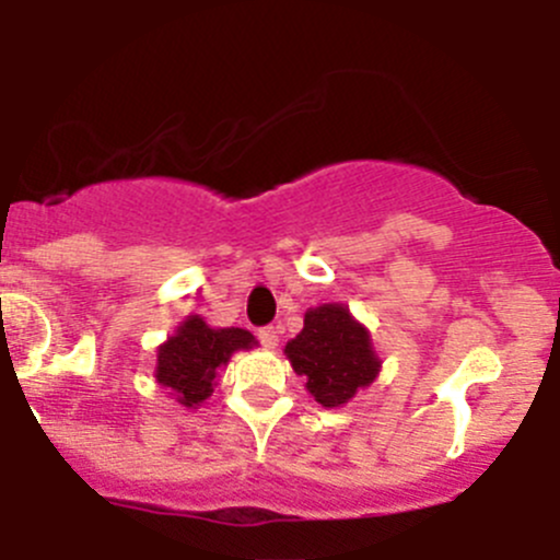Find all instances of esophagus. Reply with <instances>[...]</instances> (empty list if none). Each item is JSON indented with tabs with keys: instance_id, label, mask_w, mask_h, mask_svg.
<instances>
[{
	"instance_id": "obj_1",
	"label": "esophagus",
	"mask_w": 560,
	"mask_h": 560,
	"mask_svg": "<svg viewBox=\"0 0 560 560\" xmlns=\"http://www.w3.org/2000/svg\"><path fill=\"white\" fill-rule=\"evenodd\" d=\"M257 338H259V343H262L265 349H276V347H279V330H276L273 325L259 327V330H257Z\"/></svg>"
}]
</instances>
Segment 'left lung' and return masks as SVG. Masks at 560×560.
I'll use <instances>...</instances> for the list:
<instances>
[{
	"instance_id": "8db88e82",
	"label": "left lung",
	"mask_w": 560,
	"mask_h": 560,
	"mask_svg": "<svg viewBox=\"0 0 560 560\" xmlns=\"http://www.w3.org/2000/svg\"><path fill=\"white\" fill-rule=\"evenodd\" d=\"M298 376H306V389L316 404L343 406L380 376L369 330L349 314L343 303H322L308 308L303 330L284 347Z\"/></svg>"
}]
</instances>
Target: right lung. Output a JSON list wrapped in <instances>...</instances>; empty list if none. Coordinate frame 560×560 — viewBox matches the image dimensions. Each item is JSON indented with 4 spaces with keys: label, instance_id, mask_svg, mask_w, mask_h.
<instances>
[{
    "label": "right lung",
    "instance_id": "1",
    "mask_svg": "<svg viewBox=\"0 0 560 560\" xmlns=\"http://www.w3.org/2000/svg\"><path fill=\"white\" fill-rule=\"evenodd\" d=\"M252 347L257 341L244 327H211L202 316L191 314L156 352L154 376L180 406L195 409L213 393L217 374L233 352Z\"/></svg>",
    "mask_w": 560,
    "mask_h": 560
}]
</instances>
